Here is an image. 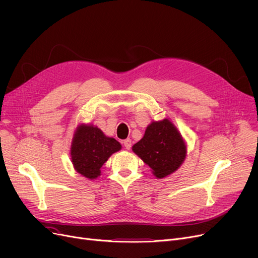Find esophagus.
Masks as SVG:
<instances>
[{"instance_id":"obj_1","label":"esophagus","mask_w":258,"mask_h":258,"mask_svg":"<svg viewBox=\"0 0 258 258\" xmlns=\"http://www.w3.org/2000/svg\"><path fill=\"white\" fill-rule=\"evenodd\" d=\"M123 145H124V147L126 148V150H130V148L132 147V140L131 139H125L123 141Z\"/></svg>"}]
</instances>
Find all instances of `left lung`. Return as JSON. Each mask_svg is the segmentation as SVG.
Segmentation results:
<instances>
[{"mask_svg": "<svg viewBox=\"0 0 258 258\" xmlns=\"http://www.w3.org/2000/svg\"><path fill=\"white\" fill-rule=\"evenodd\" d=\"M133 151L161 179L177 170L186 156V146L178 130L168 119L153 122Z\"/></svg>", "mask_w": 258, "mask_h": 258, "instance_id": "1", "label": "left lung"}]
</instances>
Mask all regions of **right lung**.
<instances>
[{
  "label": "right lung",
  "mask_w": 258,
  "mask_h": 258,
  "mask_svg": "<svg viewBox=\"0 0 258 258\" xmlns=\"http://www.w3.org/2000/svg\"><path fill=\"white\" fill-rule=\"evenodd\" d=\"M120 148L121 145L117 140L104 136L98 127L80 125L71 146L74 168L88 179H96L106 160Z\"/></svg>",
  "instance_id": "obj_1"
}]
</instances>
